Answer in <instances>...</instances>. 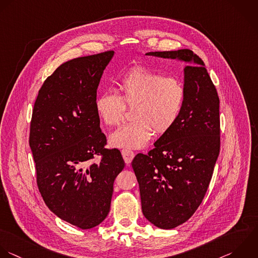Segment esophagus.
Listing matches in <instances>:
<instances>
[{
  "instance_id": "34e87169",
  "label": "esophagus",
  "mask_w": 258,
  "mask_h": 258,
  "mask_svg": "<svg viewBox=\"0 0 258 258\" xmlns=\"http://www.w3.org/2000/svg\"><path fill=\"white\" fill-rule=\"evenodd\" d=\"M121 155H122L123 160H124L126 165H130L131 162L133 161L134 157H135V153L133 151H131V150H127V149H123L121 151Z\"/></svg>"
}]
</instances>
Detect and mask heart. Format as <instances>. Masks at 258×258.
<instances>
[{
  "mask_svg": "<svg viewBox=\"0 0 258 258\" xmlns=\"http://www.w3.org/2000/svg\"><path fill=\"white\" fill-rule=\"evenodd\" d=\"M121 95L112 89L100 92L95 109L101 120L116 126L124 118L126 104L134 105L131 122L110 136L112 146L140 149L156 134L168 132L177 121L182 110L186 90L178 78L141 66L128 70L119 81Z\"/></svg>",
  "mask_w": 258,
  "mask_h": 258,
  "instance_id": "obj_1",
  "label": "heart"
}]
</instances>
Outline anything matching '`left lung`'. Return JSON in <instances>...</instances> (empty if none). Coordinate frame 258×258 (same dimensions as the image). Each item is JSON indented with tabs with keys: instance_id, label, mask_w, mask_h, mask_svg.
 Segmentation results:
<instances>
[{
	"instance_id": "obj_1",
	"label": "left lung",
	"mask_w": 258,
	"mask_h": 258,
	"mask_svg": "<svg viewBox=\"0 0 258 258\" xmlns=\"http://www.w3.org/2000/svg\"><path fill=\"white\" fill-rule=\"evenodd\" d=\"M147 55L188 63L177 121L153 150L138 154L132 163L144 216L159 228L172 229L195 213L208 190L220 152L219 97L204 62L192 50Z\"/></svg>"
}]
</instances>
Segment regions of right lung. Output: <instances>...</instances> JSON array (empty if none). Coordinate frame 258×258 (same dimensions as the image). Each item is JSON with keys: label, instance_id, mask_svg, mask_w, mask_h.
I'll return each instance as SVG.
<instances>
[{"label": "right lung", "instance_id": "1", "mask_svg": "<svg viewBox=\"0 0 258 258\" xmlns=\"http://www.w3.org/2000/svg\"><path fill=\"white\" fill-rule=\"evenodd\" d=\"M113 54L61 64L44 81L32 112L29 145L39 192L55 215L81 229L105 219L114 180L124 168L120 152L104 148L95 109L97 87Z\"/></svg>", "mask_w": 258, "mask_h": 258}]
</instances>
